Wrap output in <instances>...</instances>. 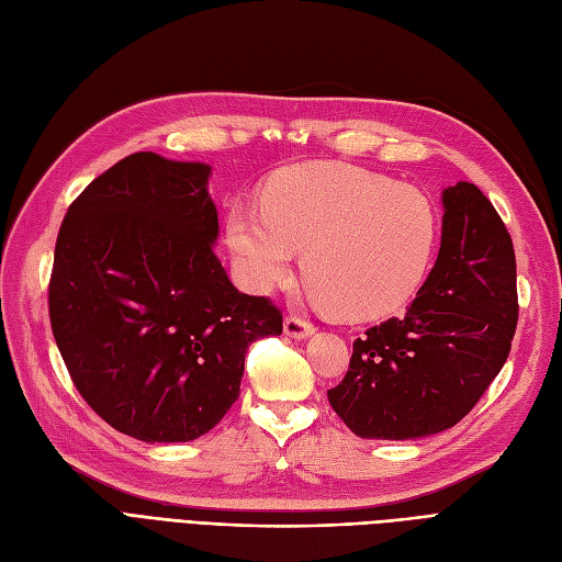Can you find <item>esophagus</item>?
Returning a JSON list of instances; mask_svg holds the SVG:
<instances>
[{
  "label": "esophagus",
  "instance_id": "obj_1",
  "mask_svg": "<svg viewBox=\"0 0 562 562\" xmlns=\"http://www.w3.org/2000/svg\"><path fill=\"white\" fill-rule=\"evenodd\" d=\"M283 333H285L288 337L304 339V337L314 335L316 328L312 326L310 321H304V318H300V316H285V321H283Z\"/></svg>",
  "mask_w": 562,
  "mask_h": 562
}]
</instances>
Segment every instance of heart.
I'll list each match as a JSON object with an SVG mask.
<instances>
[{"mask_svg":"<svg viewBox=\"0 0 562 562\" xmlns=\"http://www.w3.org/2000/svg\"><path fill=\"white\" fill-rule=\"evenodd\" d=\"M236 269L255 293L293 277L297 252L314 302L375 318L415 293L436 246V211L413 187L339 164H307L236 201L227 215Z\"/></svg>","mask_w":562,"mask_h":562,"instance_id":"obj_1","label":"heart"}]
</instances>
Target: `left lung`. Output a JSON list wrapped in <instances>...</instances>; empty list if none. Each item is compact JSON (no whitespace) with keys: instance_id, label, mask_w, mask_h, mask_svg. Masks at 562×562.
I'll return each instance as SVG.
<instances>
[{"instance_id":"1","label":"left lung","mask_w":562,"mask_h":562,"mask_svg":"<svg viewBox=\"0 0 562 562\" xmlns=\"http://www.w3.org/2000/svg\"><path fill=\"white\" fill-rule=\"evenodd\" d=\"M440 250L403 316L353 342L333 411L370 440L446 431L471 413L512 351L516 255L502 217L473 182L446 187Z\"/></svg>"}]
</instances>
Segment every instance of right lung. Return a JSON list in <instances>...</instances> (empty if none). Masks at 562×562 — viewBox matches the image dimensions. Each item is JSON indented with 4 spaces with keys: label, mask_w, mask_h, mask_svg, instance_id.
I'll return each mask as SVG.
<instances>
[{
    "label": "right lung",
    "mask_w": 562,
    "mask_h": 562,
    "mask_svg": "<svg viewBox=\"0 0 562 562\" xmlns=\"http://www.w3.org/2000/svg\"><path fill=\"white\" fill-rule=\"evenodd\" d=\"M211 166L138 151L95 178L58 232L48 316L79 394L145 443L209 434L239 398L246 349L281 335L267 297L215 258Z\"/></svg>",
    "instance_id": "obj_1"
}]
</instances>
